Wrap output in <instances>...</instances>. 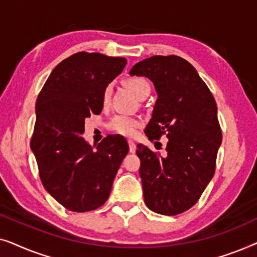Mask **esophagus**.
Listing matches in <instances>:
<instances>
[{"instance_id": "1", "label": "esophagus", "mask_w": 257, "mask_h": 257, "mask_svg": "<svg viewBox=\"0 0 257 257\" xmlns=\"http://www.w3.org/2000/svg\"><path fill=\"white\" fill-rule=\"evenodd\" d=\"M128 147H130V152L131 153L136 152V144L133 140H128Z\"/></svg>"}]
</instances>
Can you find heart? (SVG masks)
I'll return each mask as SVG.
<instances>
[{"label":"heart","instance_id":"b5f03b06","mask_svg":"<svg viewBox=\"0 0 257 257\" xmlns=\"http://www.w3.org/2000/svg\"><path fill=\"white\" fill-rule=\"evenodd\" d=\"M125 85L136 94L137 97L143 99L147 93H150L151 86L149 82L146 79L142 78V77H130L125 80ZM111 97V85H107L103 91V100L104 105H107L110 101ZM143 124V120L140 118L136 117H130L126 114H118L112 119L108 124V127L112 131L119 133V135L125 136V137H132L136 135L137 128L140 127Z\"/></svg>","mask_w":257,"mask_h":257}]
</instances>
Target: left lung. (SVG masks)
<instances>
[{"mask_svg": "<svg viewBox=\"0 0 257 257\" xmlns=\"http://www.w3.org/2000/svg\"><path fill=\"white\" fill-rule=\"evenodd\" d=\"M130 75L147 77L158 93L145 135L151 142L168 138L165 157L137 145L144 200L153 212L178 215L198 202L215 173L222 142L215 99L194 66L179 56L146 58Z\"/></svg>", "mask_w": 257, "mask_h": 257, "instance_id": "8db88e82", "label": "left lung"}]
</instances>
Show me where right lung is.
<instances>
[{"mask_svg":"<svg viewBox=\"0 0 257 257\" xmlns=\"http://www.w3.org/2000/svg\"><path fill=\"white\" fill-rule=\"evenodd\" d=\"M125 65L122 57L77 52L52 70L37 97L30 147L44 188L71 212L106 202L128 153L121 136H107L96 150L82 138L85 118L100 113L104 89Z\"/></svg>","mask_w":257,"mask_h":257,"instance_id":"add662e5","label":"right lung"}]
</instances>
